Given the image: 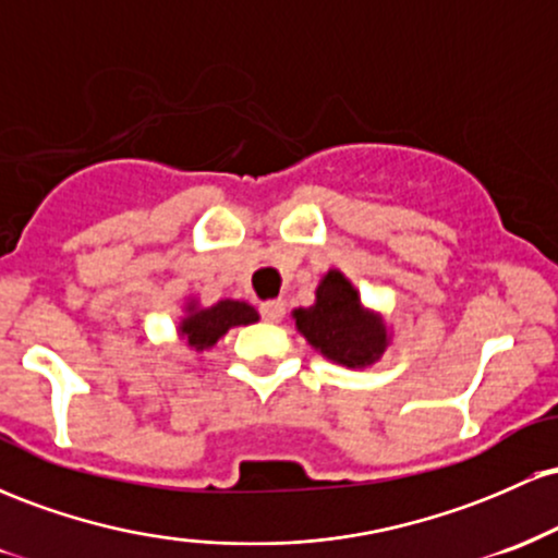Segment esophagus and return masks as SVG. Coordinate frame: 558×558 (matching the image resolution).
<instances>
[{
	"label": "esophagus",
	"mask_w": 558,
	"mask_h": 558,
	"mask_svg": "<svg viewBox=\"0 0 558 558\" xmlns=\"http://www.w3.org/2000/svg\"><path fill=\"white\" fill-rule=\"evenodd\" d=\"M259 312H262V317L267 319V323H280V319H283V315H286V301L283 299L262 301Z\"/></svg>",
	"instance_id": "obj_1"
}]
</instances>
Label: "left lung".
<instances>
[{
	"label": "left lung",
	"mask_w": 558,
	"mask_h": 558,
	"mask_svg": "<svg viewBox=\"0 0 558 558\" xmlns=\"http://www.w3.org/2000/svg\"><path fill=\"white\" fill-rule=\"evenodd\" d=\"M296 330L325 360L364 369L386 354V319L362 304L360 291L341 270H328L315 291V304L293 310Z\"/></svg>",
	"instance_id": "left-lung-1"
}]
</instances>
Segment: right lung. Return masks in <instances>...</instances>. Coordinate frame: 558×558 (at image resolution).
<instances>
[{
    "instance_id": "add662e5",
    "label": "right lung",
    "mask_w": 558,
    "mask_h": 558,
    "mask_svg": "<svg viewBox=\"0 0 558 558\" xmlns=\"http://www.w3.org/2000/svg\"><path fill=\"white\" fill-rule=\"evenodd\" d=\"M183 312L185 315L178 325V336L194 351L213 349L230 328L252 325L259 319V312L252 304L235 299H222L213 306H202L196 299H189Z\"/></svg>"
}]
</instances>
